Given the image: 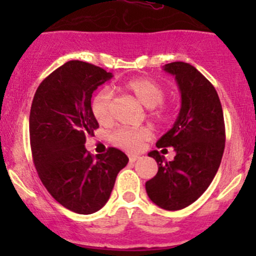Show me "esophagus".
<instances>
[{
	"mask_svg": "<svg viewBox=\"0 0 256 256\" xmlns=\"http://www.w3.org/2000/svg\"><path fill=\"white\" fill-rule=\"evenodd\" d=\"M138 158H140V156H138V154H128V160H130V162L138 161Z\"/></svg>",
	"mask_w": 256,
	"mask_h": 256,
	"instance_id": "esophagus-1",
	"label": "esophagus"
}]
</instances>
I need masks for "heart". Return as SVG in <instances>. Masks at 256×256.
Returning <instances> with one entry per match:
<instances>
[{
	"mask_svg": "<svg viewBox=\"0 0 256 256\" xmlns=\"http://www.w3.org/2000/svg\"><path fill=\"white\" fill-rule=\"evenodd\" d=\"M128 92H132L138 102L148 108L150 116L158 122H164L171 115L168 106L162 104L164 99V90L154 80L148 78L132 79L125 84ZM92 112L98 122L108 124L112 120V92L102 89L92 98ZM150 138V131L146 128H122L112 134V142L126 151H138L144 140Z\"/></svg>",
	"mask_w": 256,
	"mask_h": 256,
	"instance_id": "1",
	"label": "heart"
}]
</instances>
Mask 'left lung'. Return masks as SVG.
I'll list each match as a JSON object with an SVG mask.
<instances>
[{
    "label": "left lung",
    "mask_w": 256,
    "mask_h": 256,
    "mask_svg": "<svg viewBox=\"0 0 256 256\" xmlns=\"http://www.w3.org/2000/svg\"><path fill=\"white\" fill-rule=\"evenodd\" d=\"M164 69L174 76L182 102L176 122L156 146L174 147L176 156L167 162L157 150L150 152L158 172L146 182V192L160 208L180 210L196 202L216 176L226 146V126L216 90L202 73L183 62Z\"/></svg>",
    "instance_id": "left-lung-1"
}]
</instances>
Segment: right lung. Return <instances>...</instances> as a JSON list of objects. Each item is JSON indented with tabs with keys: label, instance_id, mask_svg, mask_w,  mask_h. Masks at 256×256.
Returning <instances> with one entry per match:
<instances>
[{
	"label": "right lung",
	"instance_id": "add662e5",
	"mask_svg": "<svg viewBox=\"0 0 256 256\" xmlns=\"http://www.w3.org/2000/svg\"><path fill=\"white\" fill-rule=\"evenodd\" d=\"M112 78L94 64L66 62L40 82L30 106V138L38 176L59 204L79 214L104 207L128 162L115 147L94 157L84 146L99 128L92 112V92Z\"/></svg>",
	"mask_w": 256,
	"mask_h": 256
}]
</instances>
